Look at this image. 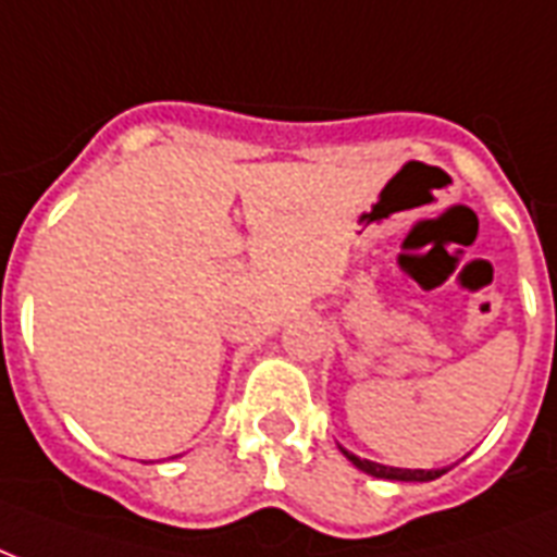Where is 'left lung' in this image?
<instances>
[{"label": "left lung", "instance_id": "left-lung-1", "mask_svg": "<svg viewBox=\"0 0 557 557\" xmlns=\"http://www.w3.org/2000/svg\"><path fill=\"white\" fill-rule=\"evenodd\" d=\"M342 453H345L347 461H354L362 473L376 479H394V482H432V479H438L447 473V470H406V467L376 465V461H368V458H359L354 456V453H347L345 447H342Z\"/></svg>", "mask_w": 557, "mask_h": 557}]
</instances>
